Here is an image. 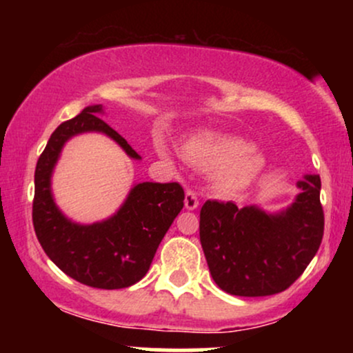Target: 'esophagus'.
Instances as JSON below:
<instances>
[{
  "label": "esophagus",
  "mask_w": 353,
  "mask_h": 353,
  "mask_svg": "<svg viewBox=\"0 0 353 353\" xmlns=\"http://www.w3.org/2000/svg\"><path fill=\"white\" fill-rule=\"evenodd\" d=\"M184 205L188 210H194L199 208V199H197V194L194 192V190H188V192H185Z\"/></svg>",
  "instance_id": "1"
}]
</instances>
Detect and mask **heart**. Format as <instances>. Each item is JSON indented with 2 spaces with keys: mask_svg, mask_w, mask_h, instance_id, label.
I'll return each instance as SVG.
<instances>
[{
  "mask_svg": "<svg viewBox=\"0 0 353 353\" xmlns=\"http://www.w3.org/2000/svg\"><path fill=\"white\" fill-rule=\"evenodd\" d=\"M165 154L163 144H157ZM182 156L202 171H214V185L224 196H237L259 179L265 169L262 154L241 137L204 131L189 136L181 145Z\"/></svg>",
  "mask_w": 353,
  "mask_h": 353,
  "instance_id": "b5f03b06",
  "label": "heart"
}]
</instances>
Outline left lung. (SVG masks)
<instances>
[{
	"label": "left lung",
	"mask_w": 353,
	"mask_h": 353,
	"mask_svg": "<svg viewBox=\"0 0 353 353\" xmlns=\"http://www.w3.org/2000/svg\"><path fill=\"white\" fill-rule=\"evenodd\" d=\"M289 208L265 212L257 205L208 201L199 236L214 282L224 292L265 297L289 289L317 254L323 237L320 177L307 174Z\"/></svg>",
	"instance_id": "1"
}]
</instances>
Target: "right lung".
<instances>
[{"label":"right lung","instance_id":"add662e5","mask_svg":"<svg viewBox=\"0 0 353 353\" xmlns=\"http://www.w3.org/2000/svg\"><path fill=\"white\" fill-rule=\"evenodd\" d=\"M103 104L84 108L59 124L34 171L33 225L48 257L84 285L124 289L148 274L157 247L184 208V189L177 182H141L129 190L114 216L94 224H78L61 212L51 192V176L63 145L83 132H103L131 159H141L128 141L101 119Z\"/></svg>","mask_w":353,"mask_h":353}]
</instances>
